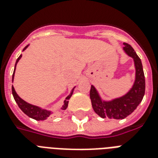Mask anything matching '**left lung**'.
I'll return each instance as SVG.
<instances>
[{
	"instance_id": "1",
	"label": "left lung",
	"mask_w": 158,
	"mask_h": 158,
	"mask_svg": "<svg viewBox=\"0 0 158 158\" xmlns=\"http://www.w3.org/2000/svg\"><path fill=\"white\" fill-rule=\"evenodd\" d=\"M124 44V52L131 58H133L136 77L132 87L127 94L113 100H102L94 86H91L90 98L92 101L93 110L98 116L102 118L124 119L132 113L142 101L145 94V76L142 69L141 59L137 55L134 49L127 43Z\"/></svg>"
}]
</instances>
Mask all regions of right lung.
Returning a JSON list of instances; mask_svg holds the SVG:
<instances>
[{
    "mask_svg": "<svg viewBox=\"0 0 158 158\" xmlns=\"http://www.w3.org/2000/svg\"><path fill=\"white\" fill-rule=\"evenodd\" d=\"M27 47H28V46H27V47H25L24 49H23V51L27 49ZM21 58V55L17 58V60H16V61L15 69H14V72H13V75H12V81H13V78H14V74H15V70H16V64H17V62H18L19 60H20ZM74 88L72 89L71 93H70V94L66 97V100L64 101L63 106H61V110H66L67 106H68V100H69L70 98H71V97H72ZM11 90H12L13 97H14V99H15V101H16V102L17 103V105H18V106L20 107V109H21V111H23L25 114L27 115V116H28L29 117L36 120V121H43V120L47 119V117L52 114V111H47V110L41 108V107H39V106H37L31 105V104H30V103L25 102L23 99H21V97H19L18 95H17V93H16V91H15V89H14L13 86Z\"/></svg>",
    "mask_w": 158,
    "mask_h": 158,
    "instance_id": "1",
    "label": "right lung"
}]
</instances>
